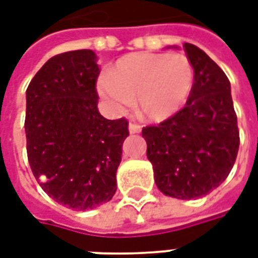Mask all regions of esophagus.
Returning <instances> with one entry per match:
<instances>
[{"instance_id": "1", "label": "esophagus", "mask_w": 258, "mask_h": 258, "mask_svg": "<svg viewBox=\"0 0 258 258\" xmlns=\"http://www.w3.org/2000/svg\"><path fill=\"white\" fill-rule=\"evenodd\" d=\"M142 132V126L140 125H137V123H129V133L132 135H136V133H140Z\"/></svg>"}]
</instances>
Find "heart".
Returning <instances> with one entry per match:
<instances>
[{"mask_svg":"<svg viewBox=\"0 0 258 258\" xmlns=\"http://www.w3.org/2000/svg\"><path fill=\"white\" fill-rule=\"evenodd\" d=\"M195 73L183 53L139 52L123 56L97 81L99 95L116 112L133 103L144 118L161 122L181 110L191 96Z\"/></svg>","mask_w":258,"mask_h":258,"instance_id":"obj_1","label":"heart"}]
</instances>
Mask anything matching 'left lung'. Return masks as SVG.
Here are the masks:
<instances>
[{
  "mask_svg": "<svg viewBox=\"0 0 258 258\" xmlns=\"http://www.w3.org/2000/svg\"><path fill=\"white\" fill-rule=\"evenodd\" d=\"M178 49V46H172ZM195 81L183 110L142 132L158 189L177 199H198L224 181L239 148L231 84L213 60L183 45Z\"/></svg>",
  "mask_w": 258,
  "mask_h": 258,
  "instance_id": "obj_1",
  "label": "left lung"
}]
</instances>
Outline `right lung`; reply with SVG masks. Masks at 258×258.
I'll return each mask as SVG.
<instances>
[{"instance_id":"obj_1","label":"right lung","mask_w":258,"mask_h":258,"mask_svg":"<svg viewBox=\"0 0 258 258\" xmlns=\"http://www.w3.org/2000/svg\"><path fill=\"white\" fill-rule=\"evenodd\" d=\"M100 69L93 50L53 56L26 90L27 155L34 177L56 202L77 210L107 204L116 191L125 118L97 108Z\"/></svg>"}]
</instances>
